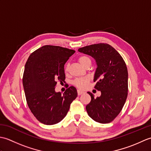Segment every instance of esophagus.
<instances>
[{
    "mask_svg": "<svg viewBox=\"0 0 151 151\" xmlns=\"http://www.w3.org/2000/svg\"><path fill=\"white\" fill-rule=\"evenodd\" d=\"M77 92H78V95H82V94H83L84 93V91H81V90H78L77 91Z\"/></svg>",
    "mask_w": 151,
    "mask_h": 151,
    "instance_id": "1",
    "label": "esophagus"
}]
</instances>
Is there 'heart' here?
I'll return each mask as SVG.
<instances>
[{
  "instance_id": "b5f03b06",
  "label": "heart",
  "mask_w": 151,
  "mask_h": 151,
  "mask_svg": "<svg viewBox=\"0 0 151 151\" xmlns=\"http://www.w3.org/2000/svg\"><path fill=\"white\" fill-rule=\"evenodd\" d=\"M78 61L81 64L82 66H84L86 65V63H88V62H91V60L89 57L86 56H82L81 57H79ZM68 69V67L67 66L65 67V70H67ZM89 81V78L88 76H84V77H81V78H76L75 81H73V84L75 85L76 87L80 88V89H84L85 88L86 86H87L88 82Z\"/></svg>"
}]
</instances>
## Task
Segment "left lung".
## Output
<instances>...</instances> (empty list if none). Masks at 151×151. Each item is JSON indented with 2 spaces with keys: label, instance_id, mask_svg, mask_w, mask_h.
I'll return each mask as SVG.
<instances>
[{
  "label": "left lung",
  "instance_id": "1",
  "mask_svg": "<svg viewBox=\"0 0 151 151\" xmlns=\"http://www.w3.org/2000/svg\"><path fill=\"white\" fill-rule=\"evenodd\" d=\"M78 52L93 58L96 69L95 88L101 91L100 97H94L86 106L89 116L100 123H109L120 113L128 95V70L123 58L106 43H99L80 48Z\"/></svg>",
  "mask_w": 151,
  "mask_h": 151
}]
</instances>
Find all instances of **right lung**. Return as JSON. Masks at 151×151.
Here are the masks:
<instances>
[{
    "instance_id": "1",
    "label": "right lung",
    "mask_w": 151,
    "mask_h": 151,
    "mask_svg": "<svg viewBox=\"0 0 151 151\" xmlns=\"http://www.w3.org/2000/svg\"><path fill=\"white\" fill-rule=\"evenodd\" d=\"M75 52L67 48L45 45L28 57L22 84L28 107L41 123L52 125L59 123L77 97L74 86L67 88L63 95L55 91L56 81H65L64 65Z\"/></svg>"
}]
</instances>
